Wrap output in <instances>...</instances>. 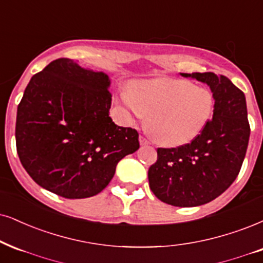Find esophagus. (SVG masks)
<instances>
[{"label": "esophagus", "mask_w": 263, "mask_h": 263, "mask_svg": "<svg viewBox=\"0 0 263 263\" xmlns=\"http://www.w3.org/2000/svg\"><path fill=\"white\" fill-rule=\"evenodd\" d=\"M139 140H140V144H141V145H148V144H150V141H148L146 138L142 137V135H140V138H139Z\"/></svg>", "instance_id": "obj_1"}]
</instances>
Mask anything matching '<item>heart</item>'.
<instances>
[{
	"label": "heart",
	"instance_id": "b5f03b06",
	"mask_svg": "<svg viewBox=\"0 0 263 263\" xmlns=\"http://www.w3.org/2000/svg\"><path fill=\"white\" fill-rule=\"evenodd\" d=\"M130 119L147 117V126L158 142L179 146L195 139L210 122L215 97L206 87L180 79L144 82L121 92Z\"/></svg>",
	"mask_w": 263,
	"mask_h": 263
}]
</instances>
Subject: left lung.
<instances>
[{
    "instance_id": "1",
    "label": "left lung",
    "mask_w": 263,
    "mask_h": 263,
    "mask_svg": "<svg viewBox=\"0 0 263 263\" xmlns=\"http://www.w3.org/2000/svg\"><path fill=\"white\" fill-rule=\"evenodd\" d=\"M206 83L215 97L212 119L191 142L157 148L148 185L158 200L194 207L215 200L232 185L244 162L250 124L244 92L215 73H181Z\"/></svg>"
}]
</instances>
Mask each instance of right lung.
<instances>
[{
    "label": "right lung",
    "instance_id": "add662e5",
    "mask_svg": "<svg viewBox=\"0 0 263 263\" xmlns=\"http://www.w3.org/2000/svg\"><path fill=\"white\" fill-rule=\"evenodd\" d=\"M105 73L58 58L32 76L15 122L19 160L32 180L66 199L101 193L117 163L140 146L137 129L108 116Z\"/></svg>",
    "mask_w": 263,
    "mask_h": 263
}]
</instances>
